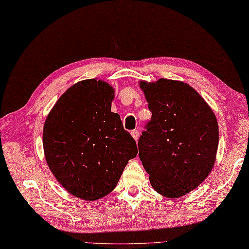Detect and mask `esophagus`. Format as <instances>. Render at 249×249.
Returning <instances> with one entry per match:
<instances>
[{"label": "esophagus", "mask_w": 249, "mask_h": 249, "mask_svg": "<svg viewBox=\"0 0 249 249\" xmlns=\"http://www.w3.org/2000/svg\"><path fill=\"white\" fill-rule=\"evenodd\" d=\"M131 135H132V138L135 140V142H138V140H139V131L138 130H133L132 132H131Z\"/></svg>", "instance_id": "esophagus-1"}]
</instances>
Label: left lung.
<instances>
[{
  "instance_id": "obj_1",
  "label": "left lung",
  "mask_w": 249,
  "mask_h": 249,
  "mask_svg": "<svg viewBox=\"0 0 249 249\" xmlns=\"http://www.w3.org/2000/svg\"><path fill=\"white\" fill-rule=\"evenodd\" d=\"M139 84L152 111L138 143L140 159L153 189L167 198H179L213 170L219 144L217 118L185 82L160 78Z\"/></svg>"
}]
</instances>
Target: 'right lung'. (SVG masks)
I'll use <instances>...</instances> for the list:
<instances>
[{
	"instance_id": "obj_1",
	"label": "right lung",
	"mask_w": 249,
	"mask_h": 249,
	"mask_svg": "<svg viewBox=\"0 0 249 249\" xmlns=\"http://www.w3.org/2000/svg\"><path fill=\"white\" fill-rule=\"evenodd\" d=\"M114 97V88L105 81H79L63 93L45 119L46 163L59 184L83 200L109 194L138 154L120 116L111 111Z\"/></svg>"
}]
</instances>
